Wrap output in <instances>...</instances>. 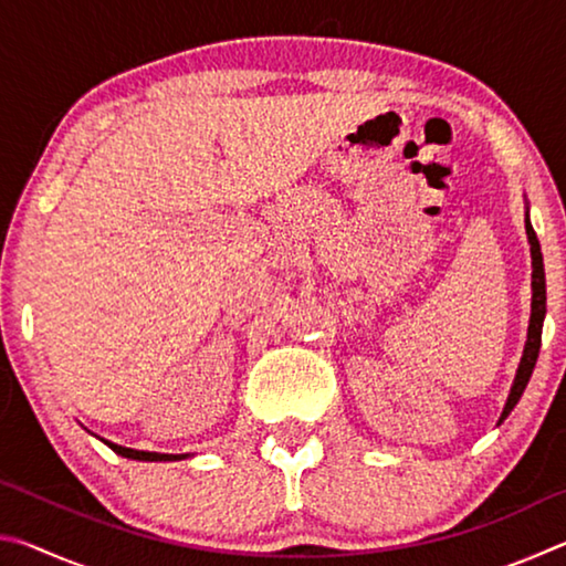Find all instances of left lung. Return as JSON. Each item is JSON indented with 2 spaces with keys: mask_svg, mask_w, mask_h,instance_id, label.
I'll use <instances>...</instances> for the list:
<instances>
[{
  "mask_svg": "<svg viewBox=\"0 0 566 566\" xmlns=\"http://www.w3.org/2000/svg\"><path fill=\"white\" fill-rule=\"evenodd\" d=\"M524 229H526V239H530V252H532V314H530V327H526V342H524L520 367H516L510 397H506V405L502 409L500 421H496V427H500L502 421L512 415V409L520 405L526 385H530V377H532L534 364H536V357H539V347H542L544 317H547V282H544V260H542L539 239H536L532 222H530V202H526Z\"/></svg>",
  "mask_w": 566,
  "mask_h": 566,
  "instance_id": "obj_1",
  "label": "left lung"
}]
</instances>
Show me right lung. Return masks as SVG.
Segmentation results:
<instances>
[{
	"mask_svg": "<svg viewBox=\"0 0 566 566\" xmlns=\"http://www.w3.org/2000/svg\"><path fill=\"white\" fill-rule=\"evenodd\" d=\"M104 444H107L112 452H117L127 459H137V462H179V459H187L191 454H159V452H142V449H132V447H122V444H114L107 442V439H102Z\"/></svg>",
	"mask_w": 566,
	"mask_h": 566,
	"instance_id": "add662e5",
	"label": "right lung"
}]
</instances>
